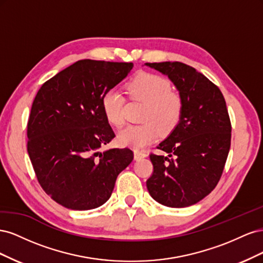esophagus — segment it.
<instances>
[{
    "label": "esophagus",
    "instance_id": "34e87169",
    "mask_svg": "<svg viewBox=\"0 0 263 263\" xmlns=\"http://www.w3.org/2000/svg\"><path fill=\"white\" fill-rule=\"evenodd\" d=\"M134 156H135V159H136V160H139V159H141V158L147 157V154H146V151L135 150L134 151Z\"/></svg>",
    "mask_w": 263,
    "mask_h": 263
}]
</instances>
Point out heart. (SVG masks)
Segmentation results:
<instances>
[{"mask_svg": "<svg viewBox=\"0 0 263 263\" xmlns=\"http://www.w3.org/2000/svg\"><path fill=\"white\" fill-rule=\"evenodd\" d=\"M127 94L134 101L144 103L140 125H132L119 132L117 142L124 147L144 148L159 136L160 130L169 133L181 121L184 109L182 95L171 89L165 78L142 72L127 83ZM125 98L118 90H109L102 98V109L107 122L116 127L124 123Z\"/></svg>", "mask_w": 263, "mask_h": 263, "instance_id": "1", "label": "heart"}]
</instances>
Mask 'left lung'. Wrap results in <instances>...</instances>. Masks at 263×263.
I'll use <instances>...</instances> for the list:
<instances>
[{
    "instance_id": "obj_1",
    "label": "left lung",
    "mask_w": 263,
    "mask_h": 263,
    "mask_svg": "<svg viewBox=\"0 0 263 263\" xmlns=\"http://www.w3.org/2000/svg\"><path fill=\"white\" fill-rule=\"evenodd\" d=\"M168 76L184 101L181 121L150 154L154 165L146 184L155 201L169 208L200 202L217 185L232 139V124L217 85L185 63L147 62Z\"/></svg>"
}]
</instances>
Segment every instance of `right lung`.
Masks as SVG:
<instances>
[{
    "label": "right lung",
    "mask_w": 263,
    "mask_h": 263,
    "mask_svg": "<svg viewBox=\"0 0 263 263\" xmlns=\"http://www.w3.org/2000/svg\"><path fill=\"white\" fill-rule=\"evenodd\" d=\"M133 67V62L79 60L36 94L27 151L39 184L67 209L87 211L104 204L117 176L133 161L128 148L99 151L115 137L103 113V95Z\"/></svg>",
    "instance_id": "right-lung-1"
}]
</instances>
